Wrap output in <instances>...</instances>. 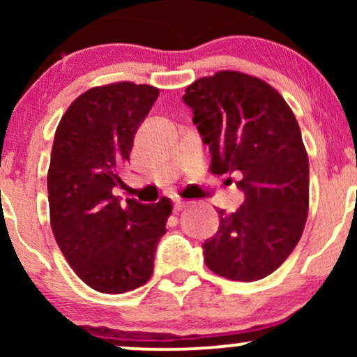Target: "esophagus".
Returning <instances> with one entry per match:
<instances>
[{"label":"esophagus","instance_id":"34e87169","mask_svg":"<svg viewBox=\"0 0 357 357\" xmlns=\"http://www.w3.org/2000/svg\"><path fill=\"white\" fill-rule=\"evenodd\" d=\"M186 204H188L186 202H181V199H176V202L173 203V211L174 213H179L184 206H186Z\"/></svg>","mask_w":357,"mask_h":357}]
</instances>
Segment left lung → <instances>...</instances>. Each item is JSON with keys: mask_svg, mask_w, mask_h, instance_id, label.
Here are the masks:
<instances>
[{"mask_svg": "<svg viewBox=\"0 0 357 357\" xmlns=\"http://www.w3.org/2000/svg\"><path fill=\"white\" fill-rule=\"evenodd\" d=\"M183 102L210 147L211 173L240 176L245 195L235 213L218 210L204 264L228 280L265 278L296 248L309 211V158L297 119L267 82L233 70L192 82Z\"/></svg>", "mask_w": 357, "mask_h": 357, "instance_id": "1", "label": "left lung"}]
</instances>
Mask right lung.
<instances>
[{"label":"right lung","instance_id":"obj_1","mask_svg":"<svg viewBox=\"0 0 357 357\" xmlns=\"http://www.w3.org/2000/svg\"><path fill=\"white\" fill-rule=\"evenodd\" d=\"M158 96L155 87L132 82L93 87L72 102L56 127L47 178L52 230L73 272L97 292L144 285L166 233L169 199L121 204L112 195Z\"/></svg>","mask_w":357,"mask_h":357}]
</instances>
